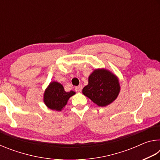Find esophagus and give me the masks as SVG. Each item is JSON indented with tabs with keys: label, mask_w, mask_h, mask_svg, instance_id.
I'll use <instances>...</instances> for the list:
<instances>
[{
	"label": "esophagus",
	"mask_w": 160,
	"mask_h": 160,
	"mask_svg": "<svg viewBox=\"0 0 160 160\" xmlns=\"http://www.w3.org/2000/svg\"><path fill=\"white\" fill-rule=\"evenodd\" d=\"M82 85H79V86L75 87V90L77 92H80L82 91Z\"/></svg>",
	"instance_id": "1"
}]
</instances>
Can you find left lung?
<instances>
[{
	"label": "left lung",
	"mask_w": 160,
	"mask_h": 160,
	"mask_svg": "<svg viewBox=\"0 0 160 160\" xmlns=\"http://www.w3.org/2000/svg\"><path fill=\"white\" fill-rule=\"evenodd\" d=\"M120 90L118 78L109 70L102 68L95 69L90 74L82 93L99 107H106L117 98Z\"/></svg>",
	"instance_id": "left-lung-1"
}]
</instances>
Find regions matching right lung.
Wrapping results in <instances>:
<instances>
[{"label":"right lung","instance_id":"add662e5","mask_svg":"<svg viewBox=\"0 0 160 160\" xmlns=\"http://www.w3.org/2000/svg\"><path fill=\"white\" fill-rule=\"evenodd\" d=\"M75 94V92L72 90L67 92L64 90L63 86L61 83L53 81L46 89L44 94V102L48 109L61 112L67 104L70 97Z\"/></svg>","mask_w":160,"mask_h":160}]
</instances>
